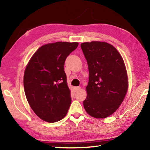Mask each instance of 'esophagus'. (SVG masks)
I'll return each mask as SVG.
<instances>
[{
	"instance_id": "obj_1",
	"label": "esophagus",
	"mask_w": 150,
	"mask_h": 150,
	"mask_svg": "<svg viewBox=\"0 0 150 150\" xmlns=\"http://www.w3.org/2000/svg\"><path fill=\"white\" fill-rule=\"evenodd\" d=\"M75 91H78V90H79L81 89V87L80 86H78V87H75Z\"/></svg>"
}]
</instances>
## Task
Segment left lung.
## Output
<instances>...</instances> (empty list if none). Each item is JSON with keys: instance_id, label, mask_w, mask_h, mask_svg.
Instances as JSON below:
<instances>
[{"instance_id": "obj_1", "label": "left lung", "mask_w": 150, "mask_h": 150, "mask_svg": "<svg viewBox=\"0 0 150 150\" xmlns=\"http://www.w3.org/2000/svg\"><path fill=\"white\" fill-rule=\"evenodd\" d=\"M81 47L89 69L84 109L91 117L106 118L119 108L128 91L124 60L115 47L107 42L92 41L82 43Z\"/></svg>"}]
</instances>
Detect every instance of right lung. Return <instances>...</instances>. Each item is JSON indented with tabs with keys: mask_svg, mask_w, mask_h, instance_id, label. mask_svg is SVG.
<instances>
[{
	"mask_svg": "<svg viewBox=\"0 0 150 150\" xmlns=\"http://www.w3.org/2000/svg\"><path fill=\"white\" fill-rule=\"evenodd\" d=\"M78 42H57L41 46L25 69L24 88L30 107L44 121L64 117L71 103L64 71L66 59Z\"/></svg>",
	"mask_w": 150,
	"mask_h": 150,
	"instance_id": "1",
	"label": "right lung"
}]
</instances>
